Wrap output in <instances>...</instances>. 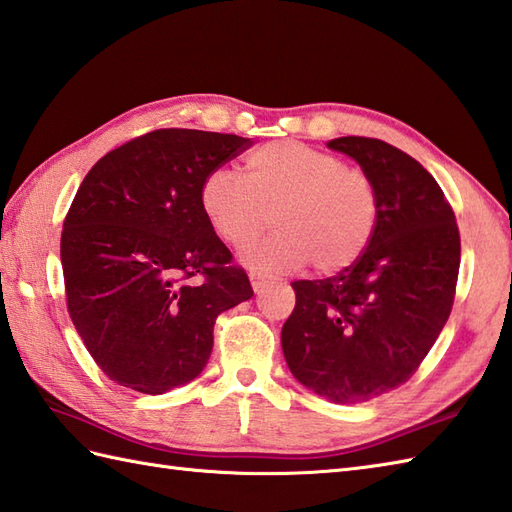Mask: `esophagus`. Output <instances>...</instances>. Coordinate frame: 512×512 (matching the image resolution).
I'll return each mask as SVG.
<instances>
[{"label": "esophagus", "instance_id": "1", "mask_svg": "<svg viewBox=\"0 0 512 512\" xmlns=\"http://www.w3.org/2000/svg\"><path fill=\"white\" fill-rule=\"evenodd\" d=\"M249 282H252V289L256 293H260V291L265 289V285H267V276L265 274H258V271H252V274H249Z\"/></svg>", "mask_w": 512, "mask_h": 512}]
</instances>
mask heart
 <instances>
[{
    "label": "heart",
    "instance_id": "1",
    "mask_svg": "<svg viewBox=\"0 0 512 512\" xmlns=\"http://www.w3.org/2000/svg\"><path fill=\"white\" fill-rule=\"evenodd\" d=\"M199 210L212 234L234 249L268 224L279 230L243 252L254 271H293L311 263L322 276L352 267L366 252L379 221V192L366 170L304 142L258 146L243 177L214 168L201 179Z\"/></svg>",
    "mask_w": 512,
    "mask_h": 512
}]
</instances>
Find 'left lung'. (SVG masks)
I'll return each instance as SVG.
<instances>
[{
	"label": "left lung",
	"instance_id": "1",
	"mask_svg": "<svg viewBox=\"0 0 512 512\" xmlns=\"http://www.w3.org/2000/svg\"><path fill=\"white\" fill-rule=\"evenodd\" d=\"M372 177L379 221L355 265L295 280L282 326L287 366L333 403H363L399 388L447 324L460 269V232L445 192L414 157L377 138H337Z\"/></svg>",
	"mask_w": 512,
	"mask_h": 512
}]
</instances>
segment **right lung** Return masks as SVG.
<instances>
[{
	"label": "right lung",
	"instance_id": "1",
	"mask_svg": "<svg viewBox=\"0 0 512 512\" xmlns=\"http://www.w3.org/2000/svg\"><path fill=\"white\" fill-rule=\"evenodd\" d=\"M252 140L157 129L85 175L61 234L67 311L98 368L164 394L199 377L214 322L254 295L199 210V186Z\"/></svg>",
	"mask_w": 512,
	"mask_h": 512
}]
</instances>
